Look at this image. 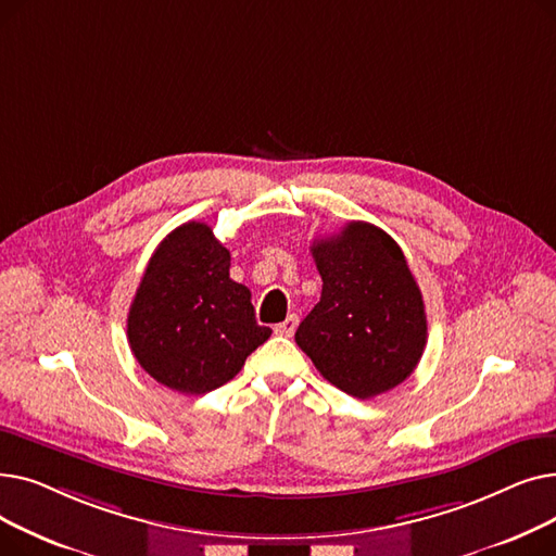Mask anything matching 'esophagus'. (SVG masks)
Wrapping results in <instances>:
<instances>
[{
    "label": "esophagus",
    "instance_id": "1",
    "mask_svg": "<svg viewBox=\"0 0 556 556\" xmlns=\"http://www.w3.org/2000/svg\"><path fill=\"white\" fill-rule=\"evenodd\" d=\"M295 329H298V315H288V317L283 319V323L275 325V333H277V336H283V338L293 336Z\"/></svg>",
    "mask_w": 556,
    "mask_h": 556
}]
</instances>
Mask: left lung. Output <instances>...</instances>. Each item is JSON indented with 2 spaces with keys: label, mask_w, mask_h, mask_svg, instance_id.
<instances>
[{
  "label": "left lung",
  "mask_w": 556,
  "mask_h": 556,
  "mask_svg": "<svg viewBox=\"0 0 556 556\" xmlns=\"http://www.w3.org/2000/svg\"><path fill=\"white\" fill-rule=\"evenodd\" d=\"M311 254L323 295L295 342L317 371L356 399L383 394L421 361L428 323L421 290L396 241L376 225L352 220Z\"/></svg>",
  "instance_id": "8db88e82"
}]
</instances>
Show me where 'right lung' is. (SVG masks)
Listing matches in <instances>:
<instances>
[{
    "mask_svg": "<svg viewBox=\"0 0 556 556\" xmlns=\"http://www.w3.org/2000/svg\"><path fill=\"white\" fill-rule=\"evenodd\" d=\"M250 290L229 279V250L210 225L175 227L153 252L128 313V342L157 383L182 394L212 392L241 371L270 338Z\"/></svg>",
    "mask_w": 556,
    "mask_h": 556,
    "instance_id": "1",
    "label": "right lung"
}]
</instances>
